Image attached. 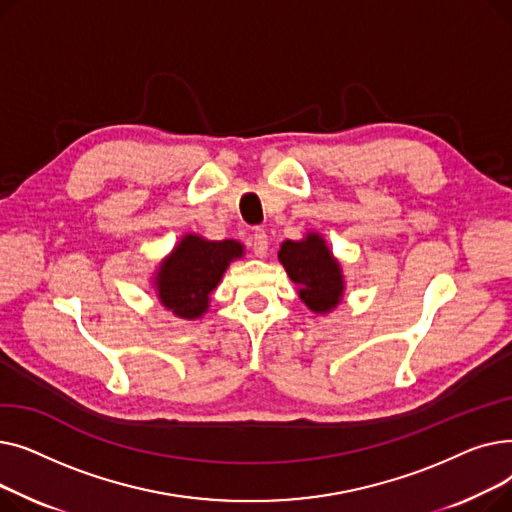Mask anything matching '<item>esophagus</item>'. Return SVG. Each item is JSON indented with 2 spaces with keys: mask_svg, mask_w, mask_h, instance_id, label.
Segmentation results:
<instances>
[{
  "mask_svg": "<svg viewBox=\"0 0 512 512\" xmlns=\"http://www.w3.org/2000/svg\"><path fill=\"white\" fill-rule=\"evenodd\" d=\"M251 247L257 257H263L267 253V247H270V238H267L265 230H255L251 238Z\"/></svg>",
  "mask_w": 512,
  "mask_h": 512,
  "instance_id": "34e87169",
  "label": "esophagus"
}]
</instances>
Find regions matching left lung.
<instances>
[{
    "mask_svg": "<svg viewBox=\"0 0 512 512\" xmlns=\"http://www.w3.org/2000/svg\"><path fill=\"white\" fill-rule=\"evenodd\" d=\"M286 274L299 286L303 303L315 313H326L340 303L342 276L340 267L317 234L307 240H286L278 253Z\"/></svg>",
    "mask_w": 512,
    "mask_h": 512,
    "instance_id": "obj_1",
    "label": "left lung"
}]
</instances>
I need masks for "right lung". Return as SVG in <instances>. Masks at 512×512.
<instances>
[{"instance_id":"1","label":"right lung","mask_w":512,"mask_h":512,"mask_svg":"<svg viewBox=\"0 0 512 512\" xmlns=\"http://www.w3.org/2000/svg\"><path fill=\"white\" fill-rule=\"evenodd\" d=\"M240 255L242 245L236 240L211 242L195 234L184 236L157 274L161 303L184 319L203 315L211 290L220 284L230 261Z\"/></svg>"}]
</instances>
